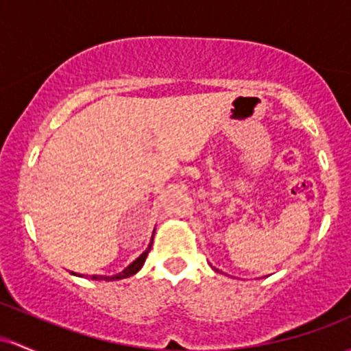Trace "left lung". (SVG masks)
<instances>
[{
    "label": "left lung",
    "mask_w": 351,
    "mask_h": 351,
    "mask_svg": "<svg viewBox=\"0 0 351 351\" xmlns=\"http://www.w3.org/2000/svg\"><path fill=\"white\" fill-rule=\"evenodd\" d=\"M212 270H215V271H220L219 269H215V267H212Z\"/></svg>",
    "instance_id": "1"
}]
</instances>
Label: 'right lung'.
<instances>
[{"instance_id": "add662e5", "label": "right lung", "mask_w": 351, "mask_h": 351, "mask_svg": "<svg viewBox=\"0 0 351 351\" xmlns=\"http://www.w3.org/2000/svg\"><path fill=\"white\" fill-rule=\"evenodd\" d=\"M156 232V228H154ZM154 232H152V237H151V242H149L147 249H145L143 254L139 255V257L136 258L132 263H129L128 267L123 271H119V274L116 275H90V280H106V282H112V280H123V278H128V277H132V275H136L137 271L143 269L144 262H145V257H147L149 250H151L152 247V240H154ZM73 275H76V277H84V275H80V274H74V271H71Z\"/></svg>"}]
</instances>
